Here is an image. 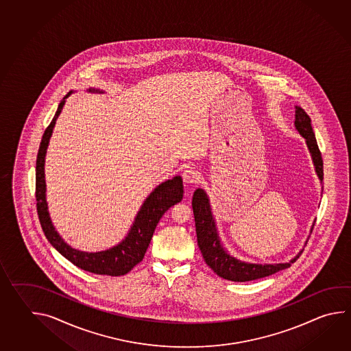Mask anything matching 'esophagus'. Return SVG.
<instances>
[{
    "label": "esophagus",
    "mask_w": 351,
    "mask_h": 351,
    "mask_svg": "<svg viewBox=\"0 0 351 351\" xmlns=\"http://www.w3.org/2000/svg\"><path fill=\"white\" fill-rule=\"evenodd\" d=\"M182 180H184L185 184L193 185V184H197L200 181V175L193 167H186L182 171Z\"/></svg>",
    "instance_id": "esophagus-1"
}]
</instances>
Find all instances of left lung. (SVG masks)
I'll return each mask as SVG.
<instances>
[{
    "mask_svg": "<svg viewBox=\"0 0 351 351\" xmlns=\"http://www.w3.org/2000/svg\"><path fill=\"white\" fill-rule=\"evenodd\" d=\"M295 114V128L300 132V135L306 138L308 150L311 152L315 169L317 172L319 179H324V162H322V152L315 138L314 131L311 126V119L304 110L296 106ZM193 217L196 226L197 243L200 247L202 258L205 263L216 272L222 279L245 282L251 280L261 279L270 276L275 272L290 267L298 258H300L302 251L298 256L285 264H247L239 261L237 258L230 256L226 251L222 249L221 243L219 241L214 219L210 211L208 196L204 190L197 189L193 196Z\"/></svg>",
    "mask_w": 351,
    "mask_h": 351,
    "instance_id": "left-lung-1",
    "label": "left lung"
}]
</instances>
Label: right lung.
Masks as SVG:
<instances>
[{"mask_svg":"<svg viewBox=\"0 0 351 351\" xmlns=\"http://www.w3.org/2000/svg\"><path fill=\"white\" fill-rule=\"evenodd\" d=\"M95 91V90H90ZM67 93L64 99L69 96ZM64 100L60 102L55 117L52 119L47 129L45 130L43 140L40 143V149L36 160V208L40 223L43 228L45 237L50 241L51 245L56 250L85 271L99 274V275H110V276H122L141 263L146 250L150 245L151 237L156 229L162 215L171 208L172 205L182 200V179L176 176L172 180H167L158 185L150 196L143 202V208L137 214L134 226L130 230L129 235L117 246L101 252H82V251L71 249L64 240L58 237V232L53 229L52 222L47 211L46 204V185H45V155L46 149L50 141L51 134L55 126L58 114L64 108Z\"/></svg>","mask_w":351,"mask_h":351,"instance_id":"1","label":"right lung"}]
</instances>
